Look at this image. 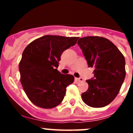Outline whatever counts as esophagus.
<instances>
[{
	"label": "esophagus",
	"mask_w": 133,
	"mask_h": 133,
	"mask_svg": "<svg viewBox=\"0 0 133 133\" xmlns=\"http://www.w3.org/2000/svg\"><path fill=\"white\" fill-rule=\"evenodd\" d=\"M76 80H77L78 82H83L84 81V80H83V78H76Z\"/></svg>",
	"instance_id": "1"
}]
</instances>
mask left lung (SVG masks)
Returning a JSON list of instances; mask_svg holds the SVG:
<instances>
[{"label": "left lung", "instance_id": "1", "mask_svg": "<svg viewBox=\"0 0 133 133\" xmlns=\"http://www.w3.org/2000/svg\"><path fill=\"white\" fill-rule=\"evenodd\" d=\"M77 44L89 67L94 69V77L87 80L89 89L81 95L83 101L91 107L107 106L117 97L124 82V56L111 41L101 36L81 38Z\"/></svg>", "mask_w": 133, "mask_h": 133}]
</instances>
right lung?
I'll list each match as a JSON object with an SVG mask.
<instances>
[{
  "mask_svg": "<svg viewBox=\"0 0 133 133\" xmlns=\"http://www.w3.org/2000/svg\"><path fill=\"white\" fill-rule=\"evenodd\" d=\"M78 37L45 35L24 50L19 63L21 83L30 101L43 109H52L63 101L66 89L74 82L71 75L57 70L64 50L75 45Z\"/></svg>",
  "mask_w": 133,
  "mask_h": 133,
  "instance_id": "1",
  "label": "right lung"
}]
</instances>
